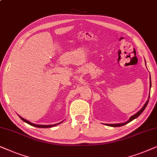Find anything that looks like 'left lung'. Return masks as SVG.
<instances>
[{
  "label": "left lung",
  "mask_w": 157,
  "mask_h": 157,
  "mask_svg": "<svg viewBox=\"0 0 157 157\" xmlns=\"http://www.w3.org/2000/svg\"><path fill=\"white\" fill-rule=\"evenodd\" d=\"M151 77H150V89H151ZM149 97H150V94H149V98H148L147 101L146 102V103H145V104H144V105L143 106V108H142L141 109L139 110V111H138V112L134 114V115H133V116H131V118H129V120H128V121H126V122H125V123H122V124H106V125H108V126H112V127H119V126H124V125H126V124H128L129 122H131V121H132L133 120V119L136 118L137 117H139V116H140V115L141 114V113L144 111V109H145L146 107H147V105L148 103H149Z\"/></svg>",
  "instance_id": "1"
}]
</instances>
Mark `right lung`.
Returning a JSON list of instances; mask_svg holds the SVG:
<instances>
[{"instance_id": "1", "label": "right lung", "mask_w": 157, "mask_h": 157, "mask_svg": "<svg viewBox=\"0 0 157 157\" xmlns=\"http://www.w3.org/2000/svg\"><path fill=\"white\" fill-rule=\"evenodd\" d=\"M19 116V118H20L21 119V120H22L23 121H24V122H26V124H29V125H31V126H32L37 127V128H51V127H53V126H57V125L59 124H61V123L62 122H62L59 123V124H52V125H38V124H32V123H31L30 121H29L26 120V119L23 118L22 117H21L20 116Z\"/></svg>"}]
</instances>
